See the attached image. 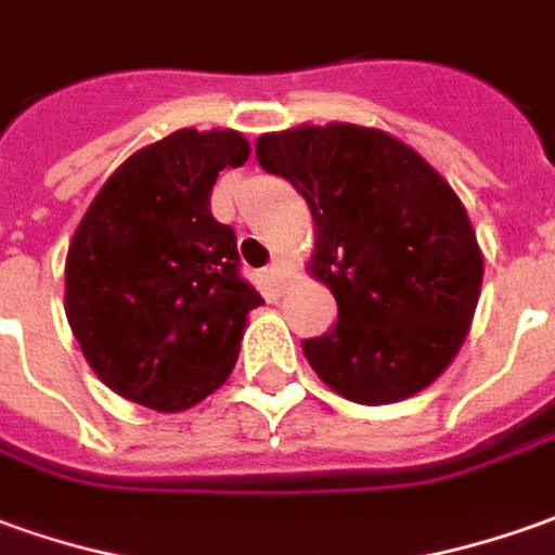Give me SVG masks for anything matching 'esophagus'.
<instances>
[{
    "mask_svg": "<svg viewBox=\"0 0 555 555\" xmlns=\"http://www.w3.org/2000/svg\"><path fill=\"white\" fill-rule=\"evenodd\" d=\"M266 274H269V281L274 286H281L284 284V274H286V266L284 262H281V259H278V262H271V269L266 271Z\"/></svg>",
    "mask_w": 555,
    "mask_h": 555,
    "instance_id": "34e87169",
    "label": "esophagus"
}]
</instances>
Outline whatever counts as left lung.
Instances as JSON below:
<instances>
[{
  "mask_svg": "<svg viewBox=\"0 0 555 555\" xmlns=\"http://www.w3.org/2000/svg\"><path fill=\"white\" fill-rule=\"evenodd\" d=\"M256 159L308 202V274L338 301L335 328L301 344L317 377L359 404L431 387L465 344L483 284L477 232L453 186L374 126L266 132Z\"/></svg>",
  "mask_w": 555,
  "mask_h": 555,
  "instance_id": "obj_1",
  "label": "left lung"
}]
</instances>
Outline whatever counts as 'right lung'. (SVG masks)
<instances>
[{"instance_id":"right-lung-1","label":"right lung","mask_w":555,"mask_h":555,"mask_svg":"<svg viewBox=\"0 0 555 555\" xmlns=\"http://www.w3.org/2000/svg\"><path fill=\"white\" fill-rule=\"evenodd\" d=\"M247 156L235 129H178L114 168L80 217L63 305L87 365L117 396L178 414L235 369L262 296L238 278L211 190Z\"/></svg>"}]
</instances>
